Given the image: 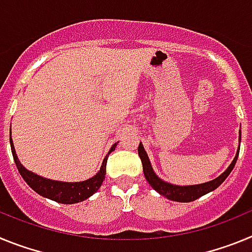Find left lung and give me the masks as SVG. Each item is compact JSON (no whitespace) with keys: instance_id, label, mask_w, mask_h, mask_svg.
<instances>
[{"instance_id":"8db88e82","label":"left lung","mask_w":252,"mask_h":252,"mask_svg":"<svg viewBox=\"0 0 252 252\" xmlns=\"http://www.w3.org/2000/svg\"><path fill=\"white\" fill-rule=\"evenodd\" d=\"M240 141H241V131H240ZM137 151H139V157L142 162L144 175H145L149 184H150V186L153 187L158 193H160V194L166 197L168 199H170V201L192 202V201H195V199H198L199 197H202V195L207 194V193L212 192V190H215L217 187H220L222 183H223V180L228 177V174L232 171L233 166H235L240 150L237 151L235 159L232 160L230 166H228V168H227L226 170L220 175V177L211 180V182H207V183L198 184V186H188V187L173 186V184L166 183V182L161 180L160 178H158L157 174L154 173L153 168H151V164L150 161H149V158L148 155H146L145 150H144V146L141 145V142H140L139 148H137Z\"/></svg>"}]
</instances>
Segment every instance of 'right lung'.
<instances>
[{"label":"right lung","mask_w":252,"mask_h":252,"mask_svg":"<svg viewBox=\"0 0 252 252\" xmlns=\"http://www.w3.org/2000/svg\"><path fill=\"white\" fill-rule=\"evenodd\" d=\"M10 142L13 160L16 162L19 173L21 174V177L24 178L26 183H28V186L34 189L35 192L39 193L40 195H43V197L49 198L51 201L59 202V203L63 204H72L82 202L98 190L101 184L103 183L104 178H106V164L107 159H108V155H110V153L116 146L113 145L110 153L106 155L103 162H102L101 170L98 171V174H95L94 177L86 180V182H79V183H63V182H54V180L41 178L39 175L29 171L28 169L24 168L21 165V162L19 161V159H17L11 137Z\"/></svg>","instance_id":"right-lung-1"}]
</instances>
